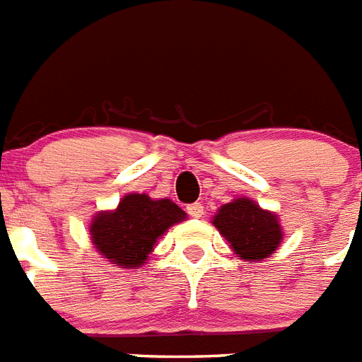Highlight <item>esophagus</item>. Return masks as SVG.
<instances>
[{"mask_svg": "<svg viewBox=\"0 0 362 362\" xmlns=\"http://www.w3.org/2000/svg\"><path fill=\"white\" fill-rule=\"evenodd\" d=\"M187 213H189L190 216H194V218H198V216L204 215V204H199V202H194V204H189V205H187Z\"/></svg>", "mask_w": 362, "mask_h": 362, "instance_id": "obj_1", "label": "esophagus"}]
</instances>
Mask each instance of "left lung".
<instances>
[{
	"instance_id": "8db88e82",
	"label": "left lung",
	"mask_w": 362,
	"mask_h": 362,
	"mask_svg": "<svg viewBox=\"0 0 362 362\" xmlns=\"http://www.w3.org/2000/svg\"><path fill=\"white\" fill-rule=\"evenodd\" d=\"M213 224L230 241L233 252L247 262L267 258L282 241L276 215L259 209V205L247 198L222 205Z\"/></svg>"
}]
</instances>
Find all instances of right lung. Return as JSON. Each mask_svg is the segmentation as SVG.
<instances>
[{
	"label": "right lung",
	"mask_w": 362,
	"mask_h": 362,
	"mask_svg": "<svg viewBox=\"0 0 362 362\" xmlns=\"http://www.w3.org/2000/svg\"><path fill=\"white\" fill-rule=\"evenodd\" d=\"M185 216V211L172 199L129 194L115 211L95 216L89 231L104 258L121 267H138L146 263L158 237Z\"/></svg>",
	"instance_id": "add662e5"
}]
</instances>
